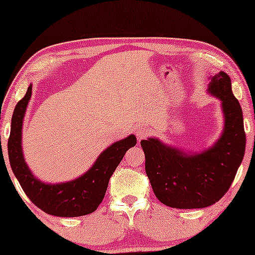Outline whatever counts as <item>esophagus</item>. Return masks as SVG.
I'll return each mask as SVG.
<instances>
[{
	"mask_svg": "<svg viewBox=\"0 0 255 255\" xmlns=\"http://www.w3.org/2000/svg\"><path fill=\"white\" fill-rule=\"evenodd\" d=\"M149 133H151V132H149L148 128H145V127H139L137 132H135V134H137V138H138L139 141L142 140V139H145L146 137H147V135H149Z\"/></svg>",
	"mask_w": 255,
	"mask_h": 255,
	"instance_id": "34e87169",
	"label": "esophagus"
}]
</instances>
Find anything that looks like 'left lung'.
I'll use <instances>...</instances> for the list:
<instances>
[{
    "label": "left lung",
    "mask_w": 255,
    "mask_h": 255,
    "mask_svg": "<svg viewBox=\"0 0 255 255\" xmlns=\"http://www.w3.org/2000/svg\"><path fill=\"white\" fill-rule=\"evenodd\" d=\"M208 93L222 101L224 130L210 148L188 153L156 138L141 140L145 170L158 200L175 209H201L226 194L245 154L243 110L224 72L212 75Z\"/></svg>",
    "instance_id": "left-lung-1"
}]
</instances>
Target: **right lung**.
<instances>
[{
  "mask_svg": "<svg viewBox=\"0 0 255 255\" xmlns=\"http://www.w3.org/2000/svg\"><path fill=\"white\" fill-rule=\"evenodd\" d=\"M31 94L32 85L17 103L12 115L8 154L13 174L30 201L46 214L58 217H80L92 214L103 201L110 177L124 154L137 144L135 135L131 134L110 145L78 179L55 184L41 182L27 167L22 149L23 120Z\"/></svg>",
  "mask_w": 255,
  "mask_h": 255,
  "instance_id": "obj_1",
  "label": "right lung"
}]
</instances>
